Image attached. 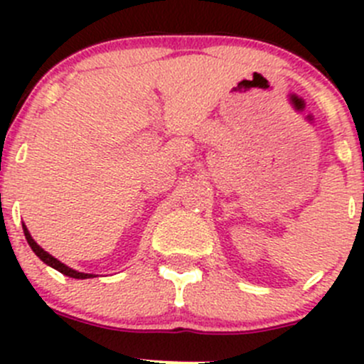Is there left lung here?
<instances>
[{"label":"left lung","mask_w":364,"mask_h":364,"mask_svg":"<svg viewBox=\"0 0 364 364\" xmlns=\"http://www.w3.org/2000/svg\"><path fill=\"white\" fill-rule=\"evenodd\" d=\"M363 167H364V165H363Z\"/></svg>","instance_id":"8db88e82"}]
</instances>
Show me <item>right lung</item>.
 <instances>
[{
    "label": "right lung",
    "instance_id": "obj_1",
    "mask_svg": "<svg viewBox=\"0 0 364 364\" xmlns=\"http://www.w3.org/2000/svg\"><path fill=\"white\" fill-rule=\"evenodd\" d=\"M23 230H24V236H26V241H28V245L31 247V250L35 252V255L38 257L40 260H42L43 264H47V266L54 267L56 271H60V273H63L65 277H70V278H80V280H84V278H95L98 277V274H93V273H80V271H75L72 269V267L65 266L63 262H60L58 259H54L50 253H47L46 250H43L42 247H38V245L35 243V240L31 237V234H29V230L26 229V225L23 223Z\"/></svg>",
    "mask_w": 364,
    "mask_h": 364
}]
</instances>
